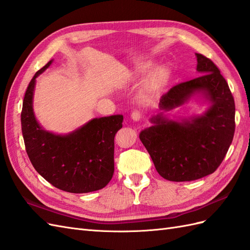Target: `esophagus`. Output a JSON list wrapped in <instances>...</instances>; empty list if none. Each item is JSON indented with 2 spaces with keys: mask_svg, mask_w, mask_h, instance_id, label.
<instances>
[{
  "mask_svg": "<svg viewBox=\"0 0 250 250\" xmlns=\"http://www.w3.org/2000/svg\"><path fill=\"white\" fill-rule=\"evenodd\" d=\"M131 119H132V121H135V122H139L140 120H141V118H142V113H141V111H139V110H135V111H132L131 112Z\"/></svg>",
  "mask_w": 250,
  "mask_h": 250,
  "instance_id": "obj_1",
  "label": "esophagus"
}]
</instances>
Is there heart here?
Returning <instances> with one entry per match:
<instances>
[{"label": "heart", "mask_w": 250, "mask_h": 250, "mask_svg": "<svg viewBox=\"0 0 250 250\" xmlns=\"http://www.w3.org/2000/svg\"><path fill=\"white\" fill-rule=\"evenodd\" d=\"M169 75V69L167 65L158 66L151 73L150 76L147 78L144 84V94L146 96H151L157 94L167 83Z\"/></svg>", "instance_id": "1"}]
</instances>
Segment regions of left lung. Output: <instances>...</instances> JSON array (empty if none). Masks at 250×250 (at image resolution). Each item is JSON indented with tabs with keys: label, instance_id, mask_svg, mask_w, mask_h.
I'll list each match as a JSON object with an SVG mask.
<instances>
[{
	"label": "left lung",
	"instance_id": "left-lung-1",
	"mask_svg": "<svg viewBox=\"0 0 250 250\" xmlns=\"http://www.w3.org/2000/svg\"><path fill=\"white\" fill-rule=\"evenodd\" d=\"M197 78L173 87L159 102L162 111L140 132L157 172L169 181H192L220 167L232 142L235 123L233 96L220 70L209 58L195 54ZM190 100L208 105L202 115L171 118L164 111Z\"/></svg>",
	"mask_w": 250,
	"mask_h": 250
}]
</instances>
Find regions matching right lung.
I'll list each match as a JSON object with an SVG mask.
<instances>
[{"label":"right lung","instance_id":"right-lung-1","mask_svg":"<svg viewBox=\"0 0 250 250\" xmlns=\"http://www.w3.org/2000/svg\"><path fill=\"white\" fill-rule=\"evenodd\" d=\"M52 62L36 73L24 96L21 125L26 153L36 171L60 190H101L113 176L114 136L122 128L123 115L91 119L68 133L44 129L34 111V92L37 77Z\"/></svg>","mask_w":250,"mask_h":250}]
</instances>
